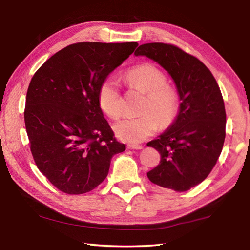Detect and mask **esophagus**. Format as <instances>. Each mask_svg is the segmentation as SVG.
I'll return each mask as SVG.
<instances>
[{
	"label": "esophagus",
	"mask_w": 250,
	"mask_h": 250,
	"mask_svg": "<svg viewBox=\"0 0 250 250\" xmlns=\"http://www.w3.org/2000/svg\"><path fill=\"white\" fill-rule=\"evenodd\" d=\"M127 147H128L129 149H141L142 146H138V144H128Z\"/></svg>",
	"instance_id": "esophagus-1"
}]
</instances>
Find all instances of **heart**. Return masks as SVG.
Listing matches in <instances>:
<instances>
[{"mask_svg": "<svg viewBox=\"0 0 250 250\" xmlns=\"http://www.w3.org/2000/svg\"><path fill=\"white\" fill-rule=\"evenodd\" d=\"M125 79L131 85L147 94L140 116H124L113 129L121 140L139 143L152 136L158 128L170 125L179 111V96L167 84V78L156 66L142 64L129 69ZM98 104L103 112L111 119H118L122 113L120 83L113 76L104 79L98 90Z\"/></svg>", "mask_w": 250, "mask_h": 250, "instance_id": "obj_1", "label": "heart"}]
</instances>
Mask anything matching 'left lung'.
I'll list each match as a JSON object with an SVG mask.
<instances>
[{
    "label": "left lung",
    "instance_id": "8db88e82",
    "mask_svg": "<svg viewBox=\"0 0 250 250\" xmlns=\"http://www.w3.org/2000/svg\"><path fill=\"white\" fill-rule=\"evenodd\" d=\"M135 55L162 66L181 101L172 124L147 143L162 157L147 172L148 180L175 191L189 190L207 179L224 146L226 110L219 86L201 61L173 45L144 43Z\"/></svg>",
    "mask_w": 250,
    "mask_h": 250
}]
</instances>
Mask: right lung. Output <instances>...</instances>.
Segmentation results:
<instances>
[{
	"label": "right lung",
	"mask_w": 250,
	"mask_h": 250,
	"mask_svg": "<svg viewBox=\"0 0 250 250\" xmlns=\"http://www.w3.org/2000/svg\"><path fill=\"white\" fill-rule=\"evenodd\" d=\"M136 42H78L53 54L30 82L25 128L37 168L68 195L93 190L111 159L125 151L98 104L103 81L134 52Z\"/></svg>",
	"instance_id": "1"
}]
</instances>
